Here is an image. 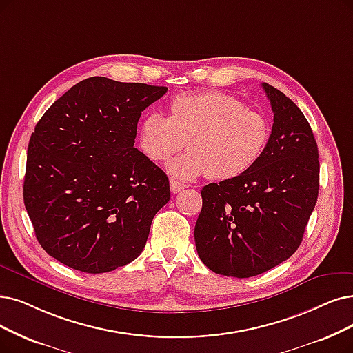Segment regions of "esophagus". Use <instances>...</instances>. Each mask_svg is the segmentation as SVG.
Wrapping results in <instances>:
<instances>
[{"mask_svg":"<svg viewBox=\"0 0 353 353\" xmlns=\"http://www.w3.org/2000/svg\"><path fill=\"white\" fill-rule=\"evenodd\" d=\"M184 188H187L185 184H181V182H178V181H175V179H171V191H172L174 194L181 192Z\"/></svg>","mask_w":353,"mask_h":353,"instance_id":"1","label":"esophagus"}]
</instances>
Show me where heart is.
<instances>
[{"instance_id": "b5f03b06", "label": "heart", "mask_w": 353, "mask_h": 353, "mask_svg": "<svg viewBox=\"0 0 353 353\" xmlns=\"http://www.w3.org/2000/svg\"><path fill=\"white\" fill-rule=\"evenodd\" d=\"M268 139L270 124L261 112L232 95L208 91L178 95L169 117L149 112L139 124L137 142L154 162L166 161L187 143L190 150L166 165L178 179L208 175L229 181L259 161Z\"/></svg>"}]
</instances>
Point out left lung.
Listing matches in <instances>:
<instances>
[{
	"label": "left lung",
	"mask_w": 353,
	"mask_h": 353,
	"mask_svg": "<svg viewBox=\"0 0 353 353\" xmlns=\"http://www.w3.org/2000/svg\"><path fill=\"white\" fill-rule=\"evenodd\" d=\"M274 124L259 161L243 175L201 190L195 246L216 274L249 278L299 249L319 195V150L312 128L290 98L266 82Z\"/></svg>",
	"instance_id": "obj_1"
}]
</instances>
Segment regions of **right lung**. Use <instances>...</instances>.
I'll list each match as a JSON object with an SVG mask.
<instances>
[{"mask_svg": "<svg viewBox=\"0 0 353 353\" xmlns=\"http://www.w3.org/2000/svg\"><path fill=\"white\" fill-rule=\"evenodd\" d=\"M166 91L92 77L41 116L27 149L23 196L52 258L103 274L142 253L171 191L166 174L134 148V139L142 111Z\"/></svg>", "mask_w": 353, "mask_h": 353, "instance_id": "obj_1", "label": "right lung"}]
</instances>
